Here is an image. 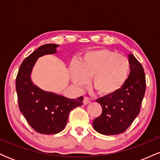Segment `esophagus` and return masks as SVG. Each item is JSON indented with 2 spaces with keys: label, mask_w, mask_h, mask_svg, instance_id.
<instances>
[{
  "label": "esophagus",
  "mask_w": 160,
  "mask_h": 160,
  "mask_svg": "<svg viewBox=\"0 0 160 160\" xmlns=\"http://www.w3.org/2000/svg\"><path fill=\"white\" fill-rule=\"evenodd\" d=\"M91 102V101H90V99H89V98H88V97H84L83 98V101H82V103H83V104H89V103H90Z\"/></svg>",
  "instance_id": "34e87169"
}]
</instances>
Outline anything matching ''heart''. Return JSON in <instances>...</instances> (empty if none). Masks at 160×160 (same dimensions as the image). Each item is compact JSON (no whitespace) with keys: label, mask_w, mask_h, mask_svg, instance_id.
<instances>
[{"label":"heart","mask_w":160,"mask_h":160,"mask_svg":"<svg viewBox=\"0 0 160 160\" xmlns=\"http://www.w3.org/2000/svg\"><path fill=\"white\" fill-rule=\"evenodd\" d=\"M129 71L128 58L114 51L99 49L86 52L79 63H73L71 75L78 86H85L91 78V87L101 96L109 97L124 85Z\"/></svg>","instance_id":"heart-1"}]
</instances>
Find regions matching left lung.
I'll list each match as a JSON object with an SVG mask.
<instances>
[{"label":"left lung","mask_w":160,"mask_h":160,"mask_svg":"<svg viewBox=\"0 0 160 160\" xmlns=\"http://www.w3.org/2000/svg\"><path fill=\"white\" fill-rule=\"evenodd\" d=\"M128 62L130 74L122 88L111 96L96 100L102 106V113L93 120V128L102 135L124 132L140 112L146 89L144 71L132 54L128 56Z\"/></svg>","instance_id":"1"}]
</instances>
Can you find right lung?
Wrapping results in <instances>:
<instances>
[{
	"instance_id": "1",
	"label": "right lung",
	"mask_w": 160,
	"mask_h": 160,
	"mask_svg": "<svg viewBox=\"0 0 160 160\" xmlns=\"http://www.w3.org/2000/svg\"><path fill=\"white\" fill-rule=\"evenodd\" d=\"M58 45L48 43L40 47L22 62L16 80V89L20 111L36 132L52 135L65 127L71 110L82 104L83 97L68 98L43 91L31 80L33 67L38 58L56 52Z\"/></svg>"
}]
</instances>
